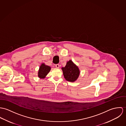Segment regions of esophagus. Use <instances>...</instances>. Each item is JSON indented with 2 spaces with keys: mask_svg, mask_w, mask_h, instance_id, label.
<instances>
[{
  "mask_svg": "<svg viewBox=\"0 0 126 126\" xmlns=\"http://www.w3.org/2000/svg\"><path fill=\"white\" fill-rule=\"evenodd\" d=\"M55 66H56V68H59L60 66H59V65L58 64H56Z\"/></svg>",
  "mask_w": 126,
  "mask_h": 126,
  "instance_id": "esophagus-1",
  "label": "esophagus"
}]
</instances>
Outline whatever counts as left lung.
<instances>
[{
  "label": "left lung",
  "instance_id": "obj_1",
  "mask_svg": "<svg viewBox=\"0 0 126 126\" xmlns=\"http://www.w3.org/2000/svg\"><path fill=\"white\" fill-rule=\"evenodd\" d=\"M64 76L65 79L69 82L75 81L79 77L80 71L71 60L67 62L65 67L62 68Z\"/></svg>",
  "mask_w": 126,
  "mask_h": 126
}]
</instances>
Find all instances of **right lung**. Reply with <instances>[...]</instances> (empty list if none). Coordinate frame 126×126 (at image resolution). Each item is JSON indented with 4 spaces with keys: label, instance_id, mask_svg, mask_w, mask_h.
<instances>
[{
    "label": "right lung",
    "instance_id": "add662e5",
    "mask_svg": "<svg viewBox=\"0 0 126 126\" xmlns=\"http://www.w3.org/2000/svg\"><path fill=\"white\" fill-rule=\"evenodd\" d=\"M51 68L44 64H42L40 67V69L38 72V76L40 78H44L47 75L48 73L50 71Z\"/></svg>",
    "mask_w": 126,
    "mask_h": 126
}]
</instances>
